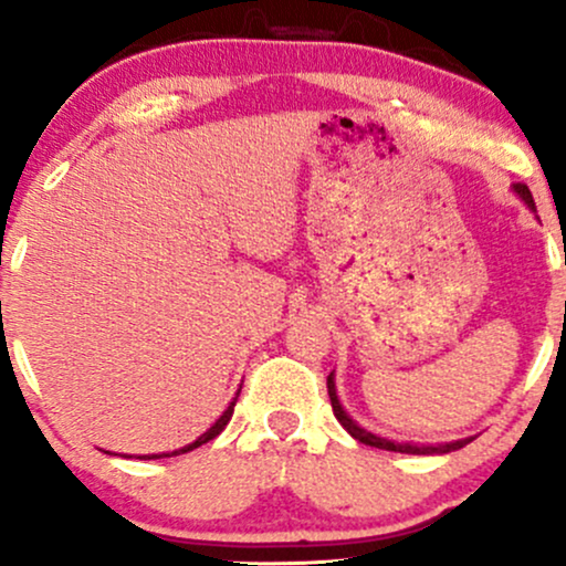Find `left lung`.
Masks as SVG:
<instances>
[{
    "instance_id": "left-lung-1",
    "label": "left lung",
    "mask_w": 566,
    "mask_h": 566,
    "mask_svg": "<svg viewBox=\"0 0 566 566\" xmlns=\"http://www.w3.org/2000/svg\"><path fill=\"white\" fill-rule=\"evenodd\" d=\"M513 191H516L518 197H522V201L530 207V210H535V199H532V193H530L527 186H524V184H513ZM327 391H329V401H333V412H335L337 423L346 428L350 437L359 439L361 444H367V447H378V450H388V452H407V454H444V452L460 450V447H465V444H469V441H473V439H460V441H450V444H437V447H433V444H399V441L375 437V433H369L361 426H356L354 420L348 418L346 409H343L340 399H337V391H335V373L327 375Z\"/></svg>"
}]
</instances>
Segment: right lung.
<instances>
[{
  "mask_svg": "<svg viewBox=\"0 0 566 566\" xmlns=\"http://www.w3.org/2000/svg\"><path fill=\"white\" fill-rule=\"evenodd\" d=\"M239 391H242V388H239ZM237 399H239V394L233 396V401L229 407H226V412L220 415V418L216 420V423H212L210 428H207L205 433H201V437L197 439V441H191V444H186V447H180V450H175V452H161V454H140L143 460H154V458H172V454H180V452H191V450H197V447H201V444H207V441L210 439H216L220 431H223L226 426H229V420H231V415H233V405H237Z\"/></svg>",
  "mask_w": 566,
  "mask_h": 566,
  "instance_id": "obj_1",
  "label": "right lung"
}]
</instances>
